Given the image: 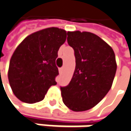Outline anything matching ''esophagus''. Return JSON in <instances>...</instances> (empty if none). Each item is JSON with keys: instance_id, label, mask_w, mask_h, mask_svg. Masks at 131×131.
<instances>
[{"instance_id": "34e87169", "label": "esophagus", "mask_w": 131, "mask_h": 131, "mask_svg": "<svg viewBox=\"0 0 131 131\" xmlns=\"http://www.w3.org/2000/svg\"><path fill=\"white\" fill-rule=\"evenodd\" d=\"M63 72H64V68H63V67H62V68H60V69H59V73H60V74H62Z\"/></svg>"}]
</instances>
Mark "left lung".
Segmentation results:
<instances>
[{"label":"left lung","instance_id":"1","mask_svg":"<svg viewBox=\"0 0 131 131\" xmlns=\"http://www.w3.org/2000/svg\"><path fill=\"white\" fill-rule=\"evenodd\" d=\"M67 35L75 52V68L70 84L61 88L62 100L73 111H85L99 103L111 88L117 68L115 53L93 33L74 31Z\"/></svg>","mask_w":131,"mask_h":131}]
</instances>
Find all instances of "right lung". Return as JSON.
<instances>
[{"label": "right lung", "instance_id": "add662e5", "mask_svg": "<svg viewBox=\"0 0 131 131\" xmlns=\"http://www.w3.org/2000/svg\"><path fill=\"white\" fill-rule=\"evenodd\" d=\"M67 32L50 27L32 33L18 46L9 61L8 79L12 92L28 104L42 101L58 75L56 59Z\"/></svg>", "mask_w": 131, "mask_h": 131}]
</instances>
